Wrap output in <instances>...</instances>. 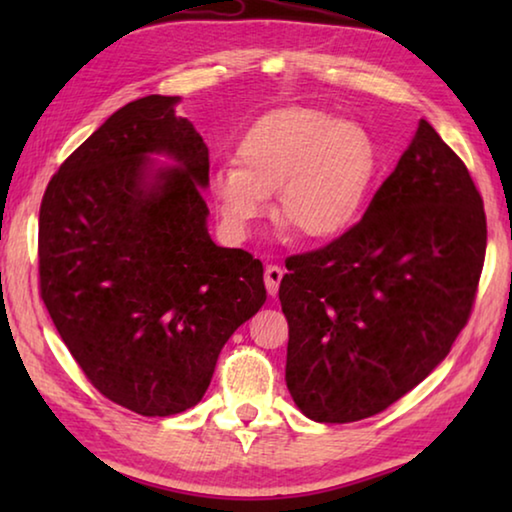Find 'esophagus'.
Masks as SVG:
<instances>
[{
  "label": "esophagus",
  "mask_w": 512,
  "mask_h": 512,
  "mask_svg": "<svg viewBox=\"0 0 512 512\" xmlns=\"http://www.w3.org/2000/svg\"><path fill=\"white\" fill-rule=\"evenodd\" d=\"M282 266L277 264H268L266 271H264V284H266V291L271 293V296H275L277 289H280V282H282Z\"/></svg>",
  "instance_id": "obj_1"
}]
</instances>
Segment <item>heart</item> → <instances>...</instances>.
<instances>
[{"label":"heart","mask_w":512,"mask_h":512,"mask_svg":"<svg viewBox=\"0 0 512 512\" xmlns=\"http://www.w3.org/2000/svg\"><path fill=\"white\" fill-rule=\"evenodd\" d=\"M235 160L210 176V194L232 235L244 237L275 194L277 221L293 235L329 241L359 219L377 173V146L357 121L289 106L255 119Z\"/></svg>","instance_id":"1"}]
</instances>
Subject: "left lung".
<instances>
[{"label": "left lung", "mask_w": 512, "mask_h": 512, "mask_svg": "<svg viewBox=\"0 0 512 512\" xmlns=\"http://www.w3.org/2000/svg\"><path fill=\"white\" fill-rule=\"evenodd\" d=\"M485 241L470 171L420 119L363 219L287 257L277 296L298 409L316 422H357L418 386L470 320Z\"/></svg>", "instance_id": "8db88e82"}]
</instances>
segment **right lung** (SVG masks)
<instances>
[{"instance_id":"obj_1","label":"right lung","mask_w":512,"mask_h":512,"mask_svg":"<svg viewBox=\"0 0 512 512\" xmlns=\"http://www.w3.org/2000/svg\"><path fill=\"white\" fill-rule=\"evenodd\" d=\"M119 108L60 164L40 205V298L83 375L149 418L192 409L232 332L266 300L264 268L207 235L210 155L173 106ZM149 152L180 168L150 176Z\"/></svg>"}]
</instances>
